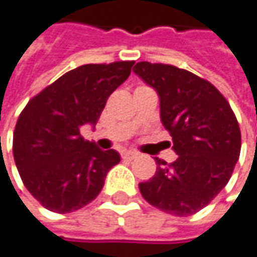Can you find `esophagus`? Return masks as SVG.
Listing matches in <instances>:
<instances>
[{
	"label": "esophagus",
	"instance_id": "obj_1",
	"mask_svg": "<svg viewBox=\"0 0 257 257\" xmlns=\"http://www.w3.org/2000/svg\"><path fill=\"white\" fill-rule=\"evenodd\" d=\"M137 156L138 154L134 153V151H125V153H122V159L123 160H134Z\"/></svg>",
	"mask_w": 257,
	"mask_h": 257
}]
</instances>
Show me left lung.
<instances>
[{
	"instance_id": "8db88e82",
	"label": "left lung",
	"mask_w": 257,
	"mask_h": 257,
	"mask_svg": "<svg viewBox=\"0 0 257 257\" xmlns=\"http://www.w3.org/2000/svg\"><path fill=\"white\" fill-rule=\"evenodd\" d=\"M160 97V113L177 159H156L157 170L140 183L144 199L160 211L188 217L209 204L228 183L240 157L241 134L227 98L186 69L138 62L134 67Z\"/></svg>"
}]
</instances>
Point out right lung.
I'll return each mask as SVG.
<instances>
[{"label": "right lung", "instance_id": "add662e5", "mask_svg": "<svg viewBox=\"0 0 257 257\" xmlns=\"http://www.w3.org/2000/svg\"><path fill=\"white\" fill-rule=\"evenodd\" d=\"M134 61L87 64L71 69L29 100L20 113L13 154L24 186L46 209L67 214L97 198L120 157L84 140L106 101L131 74Z\"/></svg>", "mask_w": 257, "mask_h": 257}]
</instances>
